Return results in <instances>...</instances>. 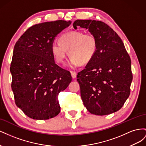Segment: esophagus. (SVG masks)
I'll list each match as a JSON object with an SVG mask.
<instances>
[{
	"instance_id": "obj_1",
	"label": "esophagus",
	"mask_w": 146,
	"mask_h": 146,
	"mask_svg": "<svg viewBox=\"0 0 146 146\" xmlns=\"http://www.w3.org/2000/svg\"><path fill=\"white\" fill-rule=\"evenodd\" d=\"M71 77L72 78H76L77 77V73L75 72H71Z\"/></svg>"
}]
</instances>
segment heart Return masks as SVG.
I'll return each mask as SVG.
<instances>
[{
	"label": "heart",
	"mask_w": 146,
	"mask_h": 146,
	"mask_svg": "<svg viewBox=\"0 0 146 146\" xmlns=\"http://www.w3.org/2000/svg\"><path fill=\"white\" fill-rule=\"evenodd\" d=\"M59 42L52 44V55L58 63H63L68 55L70 57L69 65L76 68L79 65L89 63L96 54L98 39L94 35L81 31L66 33L59 38Z\"/></svg>",
	"instance_id": "1"
}]
</instances>
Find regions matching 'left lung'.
<instances>
[{
    "mask_svg": "<svg viewBox=\"0 0 146 146\" xmlns=\"http://www.w3.org/2000/svg\"><path fill=\"white\" fill-rule=\"evenodd\" d=\"M88 29L98 39L96 54L77 80L87 110L95 115H107L120 110L129 97L133 79L131 60L121 38L99 21L77 20L73 27Z\"/></svg>",
    "mask_w": 146,
    "mask_h": 146,
    "instance_id": "8db88e82",
    "label": "left lung"
}]
</instances>
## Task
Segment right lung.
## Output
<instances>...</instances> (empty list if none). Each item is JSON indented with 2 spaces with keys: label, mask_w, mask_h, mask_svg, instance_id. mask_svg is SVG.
<instances>
[{
  "label": "right lung",
  "mask_w": 146,
  "mask_h": 146,
  "mask_svg": "<svg viewBox=\"0 0 146 146\" xmlns=\"http://www.w3.org/2000/svg\"><path fill=\"white\" fill-rule=\"evenodd\" d=\"M58 20L33 25L13 50L10 72L17 107L28 117L46 120L59 114L58 94L72 81L68 70L57 65L50 47L55 37L71 24Z\"/></svg>",
  "instance_id": "obj_1"
}]
</instances>
